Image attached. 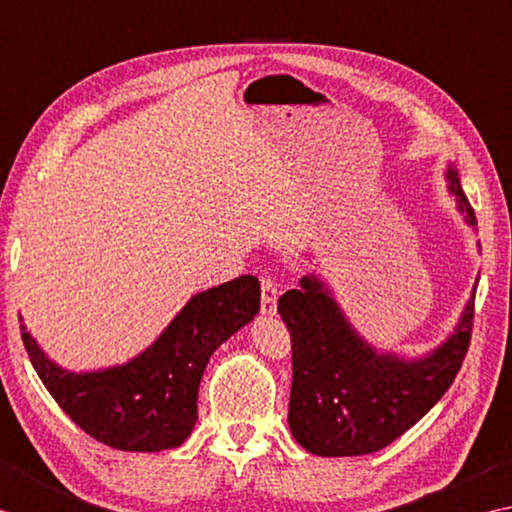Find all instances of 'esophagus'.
Masks as SVG:
<instances>
[{
    "instance_id": "obj_1",
    "label": "esophagus",
    "mask_w": 512,
    "mask_h": 512,
    "mask_svg": "<svg viewBox=\"0 0 512 512\" xmlns=\"http://www.w3.org/2000/svg\"><path fill=\"white\" fill-rule=\"evenodd\" d=\"M278 305V285L271 278L260 280V314L274 316Z\"/></svg>"
}]
</instances>
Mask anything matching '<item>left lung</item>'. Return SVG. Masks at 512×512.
Instances as JSON below:
<instances>
[{
    "instance_id": "8db88e82",
    "label": "left lung",
    "mask_w": 512,
    "mask_h": 512,
    "mask_svg": "<svg viewBox=\"0 0 512 512\" xmlns=\"http://www.w3.org/2000/svg\"><path fill=\"white\" fill-rule=\"evenodd\" d=\"M446 181L466 225L475 229V212L453 165H448ZM477 283L479 276L451 336L431 353L404 358L364 340L325 280L302 276L300 289L278 298L294 353L287 422L296 442L322 457L369 455L420 422L462 367L473 331Z\"/></svg>"
}]
</instances>
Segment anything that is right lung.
<instances>
[{"mask_svg": "<svg viewBox=\"0 0 512 512\" xmlns=\"http://www.w3.org/2000/svg\"><path fill=\"white\" fill-rule=\"evenodd\" d=\"M260 309V283L238 276L192 296L148 349L99 371L52 362L22 325V340L48 393L79 429L119 451L181 446L198 420L196 400L212 353Z\"/></svg>", "mask_w": 512, "mask_h": 512, "instance_id": "right-lung-1", "label": "right lung"}]
</instances>
